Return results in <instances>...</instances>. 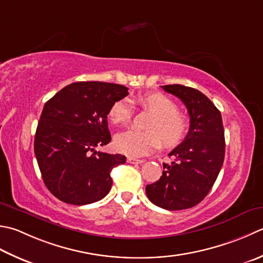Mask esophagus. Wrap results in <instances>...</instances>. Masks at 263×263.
<instances>
[{
	"instance_id": "obj_1",
	"label": "esophagus",
	"mask_w": 263,
	"mask_h": 263,
	"mask_svg": "<svg viewBox=\"0 0 263 263\" xmlns=\"http://www.w3.org/2000/svg\"><path fill=\"white\" fill-rule=\"evenodd\" d=\"M143 162H145V159H137L133 157H127V163H130V164H141Z\"/></svg>"
}]
</instances>
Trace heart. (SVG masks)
I'll list each match as a JSON object with an SVG mask.
<instances>
[{"label": "heart", "mask_w": 263, "mask_h": 263, "mask_svg": "<svg viewBox=\"0 0 263 263\" xmlns=\"http://www.w3.org/2000/svg\"><path fill=\"white\" fill-rule=\"evenodd\" d=\"M145 109L153 112L147 131L131 128L115 137V147L127 156L140 157L156 151L162 142L165 147H176L187 137L190 122L171 98L162 93H147L138 98ZM132 116V106L127 99H121L111 105L108 117L112 124H125Z\"/></svg>", "instance_id": "obj_1"}]
</instances>
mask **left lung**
<instances>
[{
  "instance_id": "8db88e82",
  "label": "left lung",
  "mask_w": 263,
  "mask_h": 263,
  "mask_svg": "<svg viewBox=\"0 0 263 263\" xmlns=\"http://www.w3.org/2000/svg\"><path fill=\"white\" fill-rule=\"evenodd\" d=\"M187 107L189 132L168 154L162 177L146 186L152 203L168 211L190 209L202 202L217 180L224 159V130L221 112L202 92L181 84L163 85Z\"/></svg>"
}]
</instances>
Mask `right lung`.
I'll list each match as a JSON object with an SVG mask.
<instances>
[{"label":"right lung","mask_w":263,"mask_h":263,"mask_svg":"<svg viewBox=\"0 0 263 263\" xmlns=\"http://www.w3.org/2000/svg\"><path fill=\"white\" fill-rule=\"evenodd\" d=\"M127 90L105 82H76L45 102L34 152L46 188L58 199L85 205L109 193L111 170L126 157L96 148L110 142L108 111L128 95Z\"/></svg>","instance_id":"obj_1"}]
</instances>
